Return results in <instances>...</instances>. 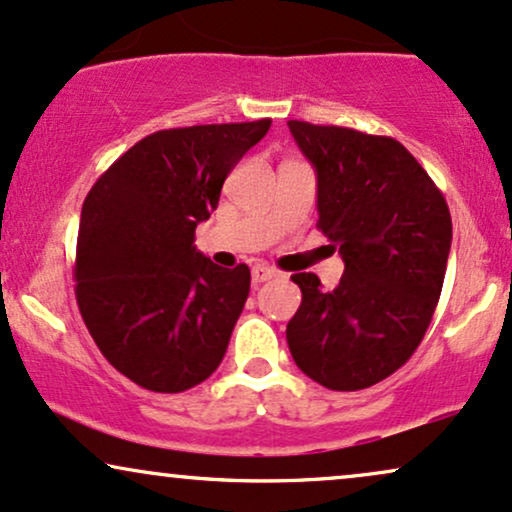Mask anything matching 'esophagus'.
I'll return each mask as SVG.
<instances>
[{
    "instance_id": "1",
    "label": "esophagus",
    "mask_w": 512,
    "mask_h": 512,
    "mask_svg": "<svg viewBox=\"0 0 512 512\" xmlns=\"http://www.w3.org/2000/svg\"><path fill=\"white\" fill-rule=\"evenodd\" d=\"M275 275H278V270L270 268V266H254V268H251V280H254L256 285H261V282L275 278Z\"/></svg>"
}]
</instances>
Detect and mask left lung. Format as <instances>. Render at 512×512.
<instances>
[{
	"mask_svg": "<svg viewBox=\"0 0 512 512\" xmlns=\"http://www.w3.org/2000/svg\"><path fill=\"white\" fill-rule=\"evenodd\" d=\"M314 165L318 230L345 261L340 285L294 273L302 304L287 323L292 359L330 390H362L400 369L422 342L446 278V198L402 143L290 119Z\"/></svg>",
	"mask_w": 512,
	"mask_h": 512,
	"instance_id": "8db88e82",
	"label": "left lung"
}]
</instances>
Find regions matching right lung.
<instances>
[{
	"label": "right lung",
	"instance_id": "1",
	"mask_svg": "<svg viewBox=\"0 0 512 512\" xmlns=\"http://www.w3.org/2000/svg\"><path fill=\"white\" fill-rule=\"evenodd\" d=\"M270 119L155 131L88 191L76 242V302L119 374L153 393L203 383L225 357L249 297V266L194 246L232 167Z\"/></svg>",
	"mask_w": 512,
	"mask_h": 512
}]
</instances>
